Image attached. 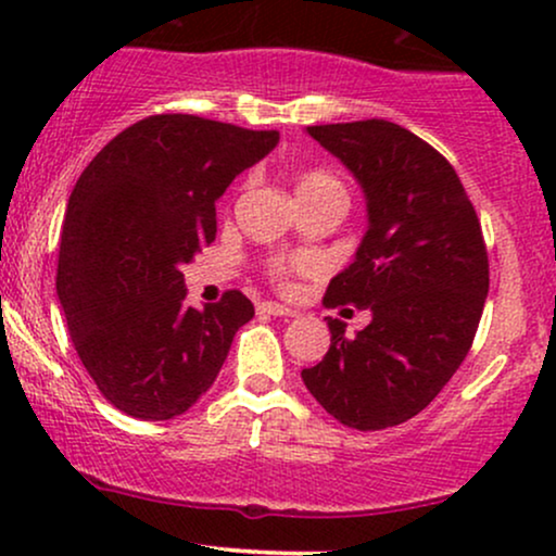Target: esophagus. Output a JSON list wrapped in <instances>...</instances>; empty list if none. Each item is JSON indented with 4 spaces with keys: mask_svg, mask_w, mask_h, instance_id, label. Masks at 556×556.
<instances>
[{
    "mask_svg": "<svg viewBox=\"0 0 556 556\" xmlns=\"http://www.w3.org/2000/svg\"><path fill=\"white\" fill-rule=\"evenodd\" d=\"M258 314H269V316H285V318H290V316H295V311L287 308V305H279V303H261V305H258Z\"/></svg>",
    "mask_w": 556,
    "mask_h": 556,
    "instance_id": "obj_1",
    "label": "esophagus"
}]
</instances>
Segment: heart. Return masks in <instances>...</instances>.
I'll return each mask as SVG.
<instances>
[{"label":"heart","instance_id":"1","mask_svg":"<svg viewBox=\"0 0 556 556\" xmlns=\"http://www.w3.org/2000/svg\"><path fill=\"white\" fill-rule=\"evenodd\" d=\"M295 190H298L300 201H303V198H318V195H342L344 198L342 182L337 180L334 175H329V172H324V169L303 172V175L298 177ZM290 269H292V264H285V261H279L277 277H287Z\"/></svg>","mask_w":556,"mask_h":556}]
</instances>
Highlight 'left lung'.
<instances>
[{"label":"left lung","instance_id":"8db88e82","mask_svg":"<svg viewBox=\"0 0 556 556\" xmlns=\"http://www.w3.org/2000/svg\"><path fill=\"white\" fill-rule=\"evenodd\" d=\"M308 136L353 172L368 229L324 303L371 311L303 368L318 405L340 424L379 431L418 416L460 368L489 295V256L473 203L452 164L387 119L314 125Z\"/></svg>","mask_w":556,"mask_h":556}]
</instances>
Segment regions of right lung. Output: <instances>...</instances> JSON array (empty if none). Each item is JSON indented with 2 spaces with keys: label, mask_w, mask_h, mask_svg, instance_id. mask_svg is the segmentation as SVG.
<instances>
[{
  "label": "right lung",
  "mask_w": 556,
  "mask_h": 556,
  "mask_svg": "<svg viewBox=\"0 0 556 556\" xmlns=\"http://www.w3.org/2000/svg\"><path fill=\"white\" fill-rule=\"evenodd\" d=\"M277 130L154 114L112 138L70 193L56 295L70 337L117 410L169 420L214 384L253 303H185L182 266L216 238V198Z\"/></svg>",
  "instance_id": "obj_1"
}]
</instances>
